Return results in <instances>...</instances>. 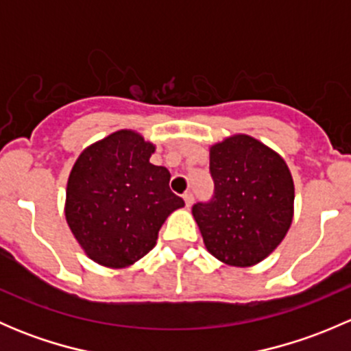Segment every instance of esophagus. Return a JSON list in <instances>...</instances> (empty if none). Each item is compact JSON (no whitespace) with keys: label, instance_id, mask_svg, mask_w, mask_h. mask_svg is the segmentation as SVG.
<instances>
[{"label":"esophagus","instance_id":"1","mask_svg":"<svg viewBox=\"0 0 351 351\" xmlns=\"http://www.w3.org/2000/svg\"><path fill=\"white\" fill-rule=\"evenodd\" d=\"M183 200H185L186 208H190V207H192V204H193V193L192 192H186L185 195H183Z\"/></svg>","mask_w":351,"mask_h":351}]
</instances>
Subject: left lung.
Returning a JSON list of instances; mask_svg holds the SVG:
<instances>
[{
    "label": "left lung",
    "mask_w": 351,
    "mask_h": 351,
    "mask_svg": "<svg viewBox=\"0 0 351 351\" xmlns=\"http://www.w3.org/2000/svg\"><path fill=\"white\" fill-rule=\"evenodd\" d=\"M215 192L192 214L212 256L253 267L284 241L293 219V180L280 154L254 137L234 134L212 144Z\"/></svg>",
    "instance_id": "8db88e82"
}]
</instances>
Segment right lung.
I'll use <instances>...</instances> for the list:
<instances>
[{
  "mask_svg": "<svg viewBox=\"0 0 351 351\" xmlns=\"http://www.w3.org/2000/svg\"><path fill=\"white\" fill-rule=\"evenodd\" d=\"M156 146L130 129L88 146L67 178L64 214L86 256L125 268L149 253L168 215L185 207L169 190L165 166L149 162Z\"/></svg>",
  "mask_w": 351,
  "mask_h": 351,
  "instance_id": "1",
  "label": "right lung"
}]
</instances>
